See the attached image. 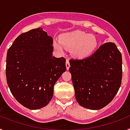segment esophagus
Returning <instances> with one entry per match:
<instances>
[{
  "mask_svg": "<svg viewBox=\"0 0 130 130\" xmlns=\"http://www.w3.org/2000/svg\"><path fill=\"white\" fill-rule=\"evenodd\" d=\"M66 69H67V70H69V68H70V62H69L68 60H66Z\"/></svg>",
  "mask_w": 130,
  "mask_h": 130,
  "instance_id": "1",
  "label": "esophagus"
}]
</instances>
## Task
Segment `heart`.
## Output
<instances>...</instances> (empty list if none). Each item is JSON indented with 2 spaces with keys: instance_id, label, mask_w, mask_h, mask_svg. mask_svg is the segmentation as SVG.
<instances>
[{
  "instance_id": "b5f03b06",
  "label": "heart",
  "mask_w": 130,
  "mask_h": 130,
  "mask_svg": "<svg viewBox=\"0 0 130 130\" xmlns=\"http://www.w3.org/2000/svg\"><path fill=\"white\" fill-rule=\"evenodd\" d=\"M59 42H54V47L59 52L64 48L70 49L71 55L77 58H83L92 53L97 47V40L94 35L87 34L80 30L64 33Z\"/></svg>"
}]
</instances>
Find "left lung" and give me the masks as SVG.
<instances>
[{"label": "left lung", "instance_id": "left-lung-1", "mask_svg": "<svg viewBox=\"0 0 130 130\" xmlns=\"http://www.w3.org/2000/svg\"><path fill=\"white\" fill-rule=\"evenodd\" d=\"M70 72L77 102L100 109L114 98L122 82V55L114 43L102 45L91 56L70 60Z\"/></svg>", "mask_w": 130, "mask_h": 130}]
</instances>
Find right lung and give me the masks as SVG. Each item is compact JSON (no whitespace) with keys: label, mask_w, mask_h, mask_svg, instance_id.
I'll use <instances>...</instances> for the list:
<instances>
[{"label":"right lung","mask_w":130,"mask_h":130,"mask_svg":"<svg viewBox=\"0 0 130 130\" xmlns=\"http://www.w3.org/2000/svg\"><path fill=\"white\" fill-rule=\"evenodd\" d=\"M53 38L41 28L22 33L8 50L7 83L16 100L30 109L46 106L66 70L64 57H53Z\"/></svg>","instance_id":"right-lung-1"}]
</instances>
